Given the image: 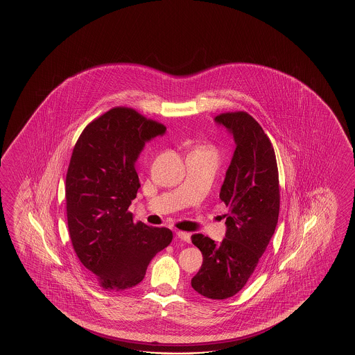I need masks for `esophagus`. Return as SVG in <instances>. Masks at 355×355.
I'll list each match as a JSON object with an SVG mask.
<instances>
[{
    "label": "esophagus",
    "mask_w": 355,
    "mask_h": 355,
    "mask_svg": "<svg viewBox=\"0 0 355 355\" xmlns=\"http://www.w3.org/2000/svg\"><path fill=\"white\" fill-rule=\"evenodd\" d=\"M176 236H178V239H180L181 241L190 242V234L188 232L179 231V232H176Z\"/></svg>",
    "instance_id": "obj_1"
}]
</instances>
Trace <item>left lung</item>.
I'll list each match as a JSON object with an SVG mask.
<instances>
[{
	"label": "left lung",
	"mask_w": 355,
	"mask_h": 355,
	"mask_svg": "<svg viewBox=\"0 0 355 355\" xmlns=\"http://www.w3.org/2000/svg\"><path fill=\"white\" fill-rule=\"evenodd\" d=\"M216 121L230 129L236 142L219 193L228 208L226 237L216 243L202 234L191 236L203 255L191 287L207 298L226 300L245 287L274 234L279 216V174L272 142L249 113H222Z\"/></svg>",
	"instance_id": "obj_1"
}]
</instances>
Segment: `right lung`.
I'll list each match as a JSON object with an SVG mask.
<instances>
[{
	"label": "right lung",
	"instance_id": "right-lung-1",
	"mask_svg": "<svg viewBox=\"0 0 355 355\" xmlns=\"http://www.w3.org/2000/svg\"><path fill=\"white\" fill-rule=\"evenodd\" d=\"M165 130L132 107L115 106L90 121L73 147L66 175L68 234L78 260L105 291L136 287L173 241L168 228L133 222L128 211L141 188L137 157Z\"/></svg>",
	"mask_w": 355,
	"mask_h": 355
}]
</instances>
